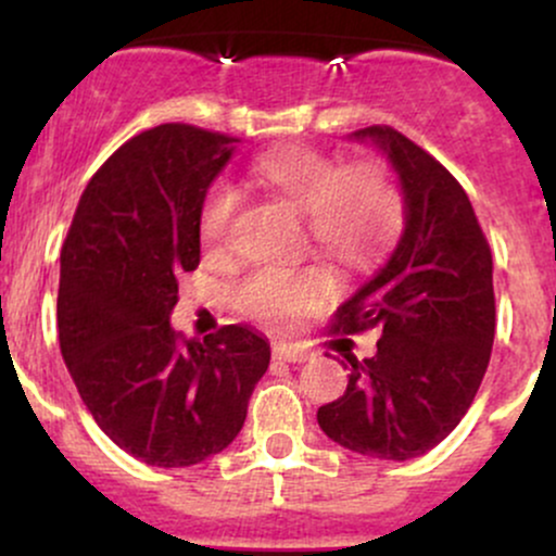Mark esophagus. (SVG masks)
I'll use <instances>...</instances> for the list:
<instances>
[{"label":"esophagus","instance_id":"esophagus-1","mask_svg":"<svg viewBox=\"0 0 556 556\" xmlns=\"http://www.w3.org/2000/svg\"><path fill=\"white\" fill-rule=\"evenodd\" d=\"M274 358L285 363H305L311 358V353L303 348H295V344H274Z\"/></svg>","mask_w":556,"mask_h":556}]
</instances>
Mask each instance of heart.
<instances>
[{
	"instance_id": "1",
	"label": "heart",
	"mask_w": 556,
	"mask_h": 556,
	"mask_svg": "<svg viewBox=\"0 0 556 556\" xmlns=\"http://www.w3.org/2000/svg\"><path fill=\"white\" fill-rule=\"evenodd\" d=\"M253 175L266 188L282 195L300 214H308L314 240L348 264H363L384 251L400 229L402 206L392 182L374 167L344 169L321 151L277 149L253 164ZM240 206L232 182L216 180L206 190L198 214V232L203 245L222 248L227 242L229 222ZM334 292L329 271L279 269L256 266L235 285L232 300L242 314L285 327L311 305Z\"/></svg>"
}]
</instances>
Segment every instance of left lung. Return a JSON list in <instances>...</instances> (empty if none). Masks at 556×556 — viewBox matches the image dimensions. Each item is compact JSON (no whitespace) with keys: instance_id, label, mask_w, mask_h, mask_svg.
Listing matches in <instances>:
<instances>
[{"instance_id":"left-lung-1","label":"left lung","mask_w":556,"mask_h":556,"mask_svg":"<svg viewBox=\"0 0 556 556\" xmlns=\"http://www.w3.org/2000/svg\"><path fill=\"white\" fill-rule=\"evenodd\" d=\"M371 143L397 175L402 232L387 264L337 311V329L381 327L371 358L344 353L340 400L318 407L344 450L405 463L444 442L468 413L494 344V266L460 182L392 127L348 136Z\"/></svg>"}]
</instances>
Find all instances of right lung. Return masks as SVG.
Here are the masks:
<instances>
[{"label": "right lung", "instance_id": "add662e5", "mask_svg": "<svg viewBox=\"0 0 556 556\" xmlns=\"http://www.w3.org/2000/svg\"><path fill=\"white\" fill-rule=\"evenodd\" d=\"M238 138L159 125L83 190L60 258L62 358L99 429L156 468H188L238 437L271 348L248 324L182 340L177 277L201 261L198 214Z\"/></svg>", "mask_w": 556, "mask_h": 556}]
</instances>
